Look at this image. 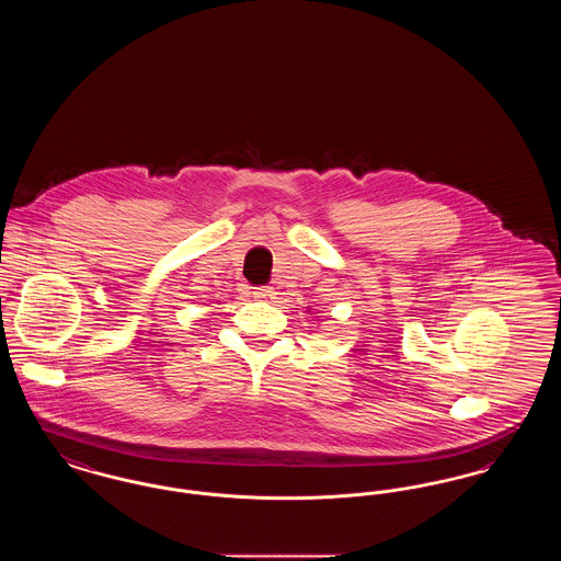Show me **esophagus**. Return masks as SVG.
<instances>
[{"label":"esophagus","instance_id":"34e87169","mask_svg":"<svg viewBox=\"0 0 561 561\" xmlns=\"http://www.w3.org/2000/svg\"><path fill=\"white\" fill-rule=\"evenodd\" d=\"M254 298H271L275 290L271 286H254Z\"/></svg>","mask_w":561,"mask_h":561}]
</instances>
